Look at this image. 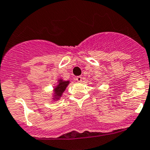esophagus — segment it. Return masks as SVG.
Wrapping results in <instances>:
<instances>
[{
  "mask_svg": "<svg viewBox=\"0 0 150 150\" xmlns=\"http://www.w3.org/2000/svg\"><path fill=\"white\" fill-rule=\"evenodd\" d=\"M76 80L78 82H82V76H77V77L76 78Z\"/></svg>",
  "mask_w": 150,
  "mask_h": 150,
  "instance_id": "34e87169",
  "label": "esophagus"
}]
</instances>
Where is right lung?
<instances>
[{
    "instance_id": "obj_1",
    "label": "right lung",
    "mask_w": 150,
    "mask_h": 150,
    "mask_svg": "<svg viewBox=\"0 0 150 150\" xmlns=\"http://www.w3.org/2000/svg\"><path fill=\"white\" fill-rule=\"evenodd\" d=\"M69 80H63L62 79H57V84L55 87H54V89L52 91V98L53 101H57L60 99L62 97V94H63L64 91H65L68 85L70 84Z\"/></svg>"
}]
</instances>
